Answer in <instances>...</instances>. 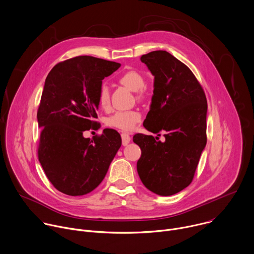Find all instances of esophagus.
Returning a JSON list of instances; mask_svg holds the SVG:
<instances>
[{"label":"esophagus","mask_w":254,"mask_h":254,"mask_svg":"<svg viewBox=\"0 0 254 254\" xmlns=\"http://www.w3.org/2000/svg\"><path fill=\"white\" fill-rule=\"evenodd\" d=\"M121 138H122L123 146H127L130 143V141H131V137L127 133H122L121 134Z\"/></svg>","instance_id":"esophagus-1"}]
</instances>
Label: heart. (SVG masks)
<instances>
[{
	"label": "heart",
	"mask_w": 254,
	"mask_h": 254,
	"mask_svg": "<svg viewBox=\"0 0 254 254\" xmlns=\"http://www.w3.org/2000/svg\"><path fill=\"white\" fill-rule=\"evenodd\" d=\"M120 84L125 86L131 91L137 92V98L142 99L145 95L144 85L145 80L142 74L135 70H129L122 73L118 77ZM98 102L101 108L108 109L110 106V90L109 87L103 84L98 93ZM141 120V114L136 110H126V111H117L113 115L107 118L106 124L109 127L130 132L134 130L136 125Z\"/></svg>",
	"instance_id": "b5f03b06"
}]
</instances>
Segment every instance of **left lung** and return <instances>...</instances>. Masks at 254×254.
Returning <instances> with one entry per match:
<instances>
[{
    "mask_svg": "<svg viewBox=\"0 0 254 254\" xmlns=\"http://www.w3.org/2000/svg\"><path fill=\"white\" fill-rule=\"evenodd\" d=\"M154 75V91L144 127L165 141L136 134L142 154L137 171L144 186L159 195H172L192 181L206 145V97L190 69L166 51L141 57Z\"/></svg>",
    "mask_w": 254,
    "mask_h": 254,
    "instance_id": "obj_1",
    "label": "left lung"
}]
</instances>
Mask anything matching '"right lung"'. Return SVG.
Wrapping results in <instances>:
<instances>
[{
    "mask_svg": "<svg viewBox=\"0 0 254 254\" xmlns=\"http://www.w3.org/2000/svg\"><path fill=\"white\" fill-rule=\"evenodd\" d=\"M120 65L81 56L58 64L46 78L37 115L38 155L50 182L65 194L83 195L97 188L121 147L120 134L113 129L83 137L96 124L102 80Z\"/></svg>",
    "mask_w": 254,
    "mask_h": 254,
    "instance_id": "right-lung-1",
    "label": "right lung"
}]
</instances>
